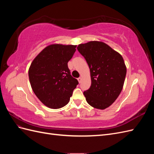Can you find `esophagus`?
<instances>
[{"label":"esophagus","mask_w":154,"mask_h":154,"mask_svg":"<svg viewBox=\"0 0 154 154\" xmlns=\"http://www.w3.org/2000/svg\"><path fill=\"white\" fill-rule=\"evenodd\" d=\"M78 80L79 83H81V82H82V78H81V77L78 78Z\"/></svg>","instance_id":"34e87169"}]
</instances>
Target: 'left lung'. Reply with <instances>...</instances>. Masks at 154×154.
<instances>
[{"mask_svg":"<svg viewBox=\"0 0 154 154\" xmlns=\"http://www.w3.org/2000/svg\"><path fill=\"white\" fill-rule=\"evenodd\" d=\"M78 51L90 69L91 85L83 92L87 103L103 110L120 94L127 74L123 57L107 44L91 41L78 45Z\"/></svg>","mask_w":154,"mask_h":154,"instance_id":"8db88e82","label":"left lung"}]
</instances>
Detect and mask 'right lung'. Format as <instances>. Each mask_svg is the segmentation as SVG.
I'll return each instance as SVG.
<instances>
[{
    "label": "right lung",
    "mask_w": 154,
    "mask_h": 154,
    "mask_svg": "<svg viewBox=\"0 0 154 154\" xmlns=\"http://www.w3.org/2000/svg\"><path fill=\"white\" fill-rule=\"evenodd\" d=\"M76 48L73 45H50L31 64L28 74L32 89L42 103L51 109L67 105L78 84L67 66Z\"/></svg>",
    "instance_id": "obj_1"
}]
</instances>
